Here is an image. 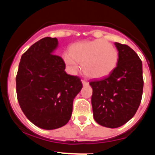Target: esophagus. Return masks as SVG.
Masks as SVG:
<instances>
[{
    "mask_svg": "<svg viewBox=\"0 0 155 155\" xmlns=\"http://www.w3.org/2000/svg\"><path fill=\"white\" fill-rule=\"evenodd\" d=\"M81 82H82V84H83V85L84 86H86V85H88V82L87 81H85V80H81Z\"/></svg>",
    "mask_w": 155,
    "mask_h": 155,
    "instance_id": "34e87169",
    "label": "esophagus"
}]
</instances>
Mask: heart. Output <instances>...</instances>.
<instances>
[{
    "label": "heart",
    "mask_w": 155,
    "mask_h": 155,
    "mask_svg": "<svg viewBox=\"0 0 155 155\" xmlns=\"http://www.w3.org/2000/svg\"><path fill=\"white\" fill-rule=\"evenodd\" d=\"M63 58L71 73L77 71L78 61L81 63L83 71L87 76L101 79L109 75L115 68L118 52L109 42L96 39L74 44L70 48V53H65Z\"/></svg>",
    "instance_id": "1"
}]
</instances>
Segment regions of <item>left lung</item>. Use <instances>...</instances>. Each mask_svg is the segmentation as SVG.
<instances>
[{
    "label": "left lung",
    "instance_id": "obj_1",
    "mask_svg": "<svg viewBox=\"0 0 155 155\" xmlns=\"http://www.w3.org/2000/svg\"><path fill=\"white\" fill-rule=\"evenodd\" d=\"M119 51L117 67L109 75L90 81L93 117L101 125L116 128L136 113L143 87L142 61L126 44L115 42Z\"/></svg>",
    "mask_w": 155,
    "mask_h": 155
}]
</instances>
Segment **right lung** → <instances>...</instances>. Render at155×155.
<instances>
[{"label":"right lung","instance_id":"obj_1","mask_svg":"<svg viewBox=\"0 0 155 155\" xmlns=\"http://www.w3.org/2000/svg\"><path fill=\"white\" fill-rule=\"evenodd\" d=\"M56 38L46 37L22 55L16 76L21 109L40 128L63 127L71 117L73 101L82 88L79 76L68 75L61 57L52 54Z\"/></svg>","mask_w":155,"mask_h":155}]
</instances>
